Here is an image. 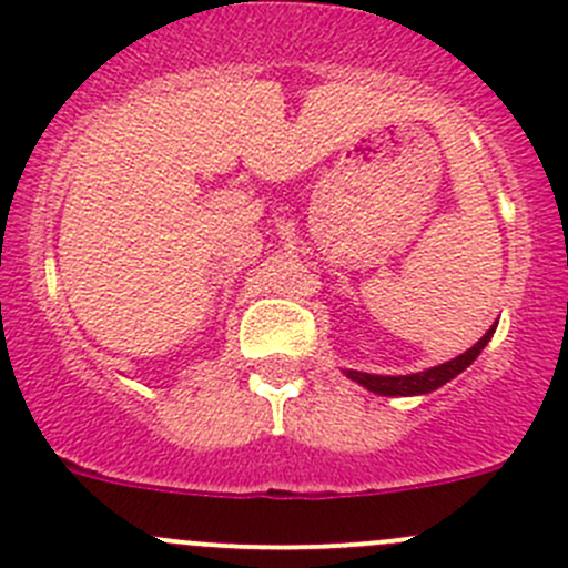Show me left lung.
<instances>
[{
  "instance_id": "left-lung-1",
  "label": "left lung",
  "mask_w": 568,
  "mask_h": 568,
  "mask_svg": "<svg viewBox=\"0 0 568 568\" xmlns=\"http://www.w3.org/2000/svg\"><path fill=\"white\" fill-rule=\"evenodd\" d=\"M494 329H497V324H491V329H488V333L483 335V338L477 341L471 349H466L464 355L453 357V361H447V363H438V366H433V368H424V372H416V374H368V372H355V368H341V372H344L349 379H355L357 385H363V388L372 390V394H379V396L430 394V390L447 385L449 379L458 377L464 368H469L471 363L477 361V355H480V352L486 349L488 341H491Z\"/></svg>"
}]
</instances>
